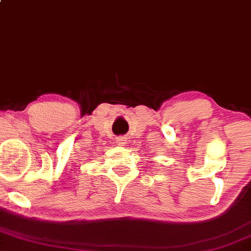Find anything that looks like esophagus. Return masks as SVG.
Segmentation results:
<instances>
[{
  "mask_svg": "<svg viewBox=\"0 0 251 251\" xmlns=\"http://www.w3.org/2000/svg\"><path fill=\"white\" fill-rule=\"evenodd\" d=\"M126 138H124V137H119L117 139V143H118V145H119V146H124V145L126 144Z\"/></svg>",
  "mask_w": 251,
  "mask_h": 251,
  "instance_id": "1",
  "label": "esophagus"
}]
</instances>
